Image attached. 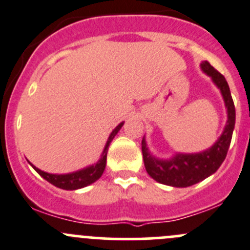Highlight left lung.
Wrapping results in <instances>:
<instances>
[{"instance_id": "1", "label": "left lung", "mask_w": 250, "mask_h": 250, "mask_svg": "<svg viewBox=\"0 0 250 250\" xmlns=\"http://www.w3.org/2000/svg\"><path fill=\"white\" fill-rule=\"evenodd\" d=\"M202 69L208 76L211 77L214 83L221 90L225 105L227 107V125L221 137L210 149L199 154H177L173 159L165 161L155 159L150 155L146 143L143 138L142 151L145 168L149 176L159 183L178 188L193 186L209 177L210 174L215 173L226 159L236 122L234 104L225 77L217 72L208 61L203 62Z\"/></svg>"}]
</instances>
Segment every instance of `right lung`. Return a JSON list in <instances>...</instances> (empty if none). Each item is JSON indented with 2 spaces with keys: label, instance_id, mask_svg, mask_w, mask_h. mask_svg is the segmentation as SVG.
Here are the masks:
<instances>
[{
  "label": "right lung",
  "instance_id": "add662e5",
  "mask_svg": "<svg viewBox=\"0 0 250 250\" xmlns=\"http://www.w3.org/2000/svg\"><path fill=\"white\" fill-rule=\"evenodd\" d=\"M122 125L123 123H121V125H118L117 127L112 130L111 135L108 137L107 143H106L105 150H104L100 161L96 162V164L93 165V166H89L86 167V168L81 169V171H77V172H73V173H68V174H51V173H47V172H43L41 171V169L36 168V167L33 166L31 164L30 165L34 167V169H35V171L42 177V178H45L46 181L50 182V183L53 184V186L58 187V188H61V189L74 190V189H79V188H83V187L89 186V184L98 181V179L101 177V174L104 173L110 143L112 142V139L115 138V135L117 134L118 130L121 129Z\"/></svg>",
  "mask_w": 250,
  "mask_h": 250
}]
</instances>
